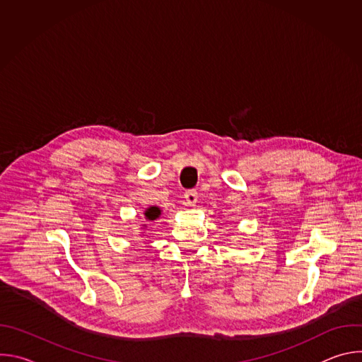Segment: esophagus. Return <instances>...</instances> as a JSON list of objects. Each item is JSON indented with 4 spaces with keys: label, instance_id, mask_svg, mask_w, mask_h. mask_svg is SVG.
I'll list each match as a JSON object with an SVG mask.
<instances>
[{
    "label": "esophagus",
    "instance_id": "1",
    "mask_svg": "<svg viewBox=\"0 0 362 362\" xmlns=\"http://www.w3.org/2000/svg\"><path fill=\"white\" fill-rule=\"evenodd\" d=\"M196 202H197V192L196 190H187L186 193H185V204L186 206H194L196 204Z\"/></svg>",
    "mask_w": 362,
    "mask_h": 362
}]
</instances>
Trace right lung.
<instances>
[{
	"label": "right lung",
	"mask_w": 362,
	"mask_h": 362,
	"mask_svg": "<svg viewBox=\"0 0 362 362\" xmlns=\"http://www.w3.org/2000/svg\"><path fill=\"white\" fill-rule=\"evenodd\" d=\"M144 219L146 222H153V221H158L162 216V209L159 206H148V208L144 211ZM146 228V225H143V229Z\"/></svg>",
	"instance_id": "right-lung-1"
}]
</instances>
